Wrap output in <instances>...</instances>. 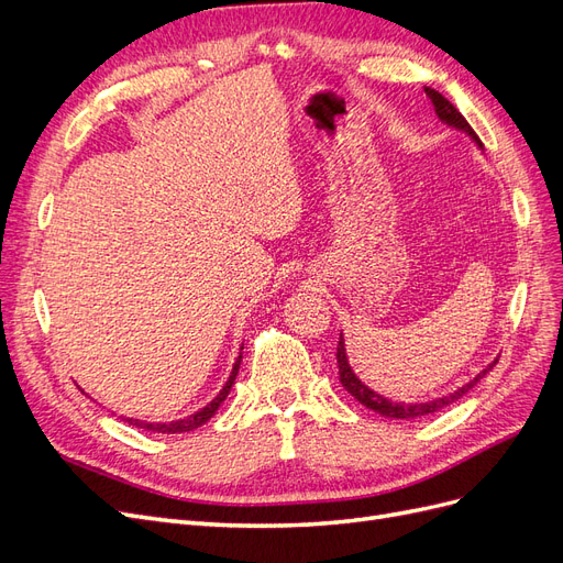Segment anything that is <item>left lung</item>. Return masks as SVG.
<instances>
[{
  "label": "left lung",
  "instance_id": "left-lung-1",
  "mask_svg": "<svg viewBox=\"0 0 563 563\" xmlns=\"http://www.w3.org/2000/svg\"><path fill=\"white\" fill-rule=\"evenodd\" d=\"M424 93H428V98L432 100V106H434L439 119H444V122H446L449 126H455V129H460V131L470 133L472 139H474L476 143H479V139H476L474 129L467 124V119L457 112V108L451 103L449 98H444L439 91H434V89H430V87H424ZM335 360H338V373H340V383H343V387L350 391V395H352L356 401L364 404L366 408H371V411H376V413H380V416H385V418H422V416L437 413V411H441V408H446V406H451L453 401H457L463 395H467V391H470L476 383H479V380L486 376V373L490 371V368L482 371L479 376H476L470 385L460 387L457 391H453V395H449V397L432 399V401H428V404H397V401H389V399L380 397L378 391L368 389L360 378L354 376L352 368H350L347 356H345L343 335H340V340H338Z\"/></svg>",
  "mask_w": 563,
  "mask_h": 563
}]
</instances>
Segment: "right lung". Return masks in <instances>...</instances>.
I'll use <instances>...</instances> for the list:
<instances>
[{
	"label": "right lung",
	"instance_id": "1",
	"mask_svg": "<svg viewBox=\"0 0 563 563\" xmlns=\"http://www.w3.org/2000/svg\"><path fill=\"white\" fill-rule=\"evenodd\" d=\"M240 364H242V354H240V360L234 362V366H232V373H230V378H228V383H225V387L220 389V395L209 404V406H203L201 411H197V413H192V416H187V418H183V420H174V422H143V420H126L129 424H135V428H141V430H147V432H157V434H180V432H192V430H197V428H201L203 422L207 420H211V416L218 411V406L225 401V397L230 395V387H232V383H234V378H236V373H240Z\"/></svg>",
	"mask_w": 563,
	"mask_h": 563
}]
</instances>
